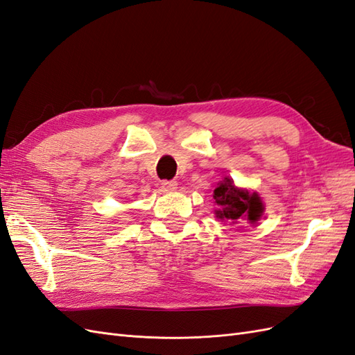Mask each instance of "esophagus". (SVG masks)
Segmentation results:
<instances>
[{
  "instance_id": "esophagus-1",
  "label": "esophagus",
  "mask_w": 355,
  "mask_h": 355,
  "mask_svg": "<svg viewBox=\"0 0 355 355\" xmlns=\"http://www.w3.org/2000/svg\"><path fill=\"white\" fill-rule=\"evenodd\" d=\"M161 188H163V189L167 191V192L176 191L178 182H176V180H164V182H161Z\"/></svg>"
}]
</instances>
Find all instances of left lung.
Listing matches in <instances>:
<instances>
[{"mask_svg": "<svg viewBox=\"0 0 355 355\" xmlns=\"http://www.w3.org/2000/svg\"><path fill=\"white\" fill-rule=\"evenodd\" d=\"M214 202L219 209L214 211L216 218L220 220H237L244 219L249 223H256L263 214V202L257 192H249L234 185L232 179L223 178L218 184V188L213 191Z\"/></svg>", "mask_w": 355, "mask_h": 355, "instance_id": "left-lung-1", "label": "left lung"}]
</instances>
